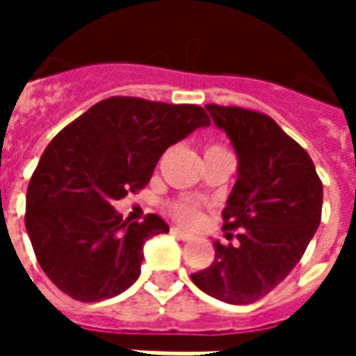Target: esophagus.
I'll list each match as a JSON object with an SVG mask.
<instances>
[{"label": "esophagus", "mask_w": 356, "mask_h": 356, "mask_svg": "<svg viewBox=\"0 0 356 356\" xmlns=\"http://www.w3.org/2000/svg\"><path fill=\"white\" fill-rule=\"evenodd\" d=\"M171 232H173V234H175V236H177V238H181V240H191V238H193V234H188V232L183 231V229H179V227H173V229H171Z\"/></svg>", "instance_id": "1"}]
</instances>
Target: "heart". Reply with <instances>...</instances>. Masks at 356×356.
I'll use <instances>...</instances> for the list:
<instances>
[{"label":"heart","mask_w":356,"mask_h":356,"mask_svg":"<svg viewBox=\"0 0 356 356\" xmlns=\"http://www.w3.org/2000/svg\"><path fill=\"white\" fill-rule=\"evenodd\" d=\"M208 152H227V148L221 147V145H209L208 150H206V154ZM171 213L173 217H177L181 223L186 225H194L200 221V206L193 200H181L175 202V204H171Z\"/></svg>","instance_id":"obj_1"}]
</instances>
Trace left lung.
I'll return each instance as SVG.
<instances>
[{"label":"left lung","mask_w":356,"mask_h":356,"mask_svg":"<svg viewBox=\"0 0 356 356\" xmlns=\"http://www.w3.org/2000/svg\"><path fill=\"white\" fill-rule=\"evenodd\" d=\"M206 108L238 154L223 229L238 231L240 244L213 242V263L191 278L211 298L248 305L275 290L305 254L321 225L322 181L305 148L270 116L240 106Z\"/></svg>","instance_id":"8db88e82"}]
</instances>
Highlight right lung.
<instances>
[{"label":"right lung","instance_id":"add662e5","mask_svg":"<svg viewBox=\"0 0 356 356\" xmlns=\"http://www.w3.org/2000/svg\"><path fill=\"white\" fill-rule=\"evenodd\" d=\"M206 125L196 104L110 97L51 140L28 185L24 223L58 290L91 303L139 278L143 244L170 227L154 213L127 223L112 204L145 188L160 156Z\"/></svg>","mask_w":356,"mask_h":356}]
</instances>
